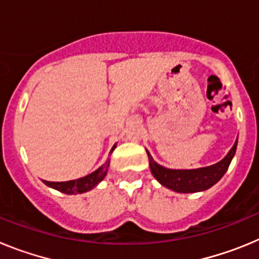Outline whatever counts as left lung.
I'll use <instances>...</instances> for the list:
<instances>
[{
	"instance_id": "left-lung-1",
	"label": "left lung",
	"mask_w": 259,
	"mask_h": 259,
	"mask_svg": "<svg viewBox=\"0 0 259 259\" xmlns=\"http://www.w3.org/2000/svg\"><path fill=\"white\" fill-rule=\"evenodd\" d=\"M237 140L235 141L233 146L228 152V154L218 163L212 166L201 167L194 170H171L166 167L158 164L153 159L150 153H148L149 158V167L153 176L163 187L171 189V191L179 192V193H194V192H202L211 188L215 183H218L222 179V176L230 167L233 155L236 153Z\"/></svg>"
}]
</instances>
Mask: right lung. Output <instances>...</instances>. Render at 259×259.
Wrapping results in <instances>:
<instances>
[{"label":"right lung","mask_w":259,"mask_h":259,"mask_svg":"<svg viewBox=\"0 0 259 259\" xmlns=\"http://www.w3.org/2000/svg\"><path fill=\"white\" fill-rule=\"evenodd\" d=\"M115 145L113 146V152L115 149ZM110 152V153H111ZM109 164L110 159H107L104 164H102L100 168H97L96 171H93L92 174L84 176V178H80V179L76 180H70V182H47L44 180L45 184L50 188H54L57 191L62 192V193L66 194H77V193H84V192H88L91 189H93L98 183L104 180V178L106 176L107 170H109Z\"/></svg>","instance_id":"add662e5"}]
</instances>
